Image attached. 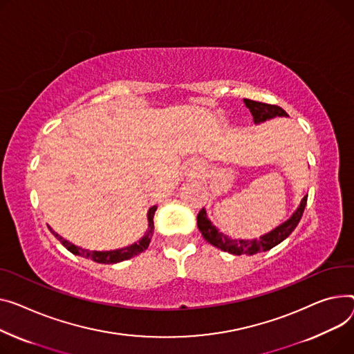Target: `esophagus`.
I'll use <instances>...</instances> for the list:
<instances>
[{
	"mask_svg": "<svg viewBox=\"0 0 354 354\" xmlns=\"http://www.w3.org/2000/svg\"><path fill=\"white\" fill-rule=\"evenodd\" d=\"M202 174V165L199 160H191L186 168L187 178H198Z\"/></svg>",
	"mask_w": 354,
	"mask_h": 354,
	"instance_id": "34e87169",
	"label": "esophagus"
}]
</instances>
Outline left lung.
Wrapping results in <instances>:
<instances>
[{
    "instance_id": "left-lung-1",
    "label": "left lung",
    "mask_w": 354,
    "mask_h": 354,
    "mask_svg": "<svg viewBox=\"0 0 354 354\" xmlns=\"http://www.w3.org/2000/svg\"><path fill=\"white\" fill-rule=\"evenodd\" d=\"M245 105L249 108L254 124H261L268 120H272V118L276 116H289L286 111L281 109L277 105H270V104H263V102H257L252 100H243ZM306 203H308V195H306L299 207L295 210V214L286 221L281 223L280 226L274 227L269 233L263 234L259 239H232L226 236L225 233H222L215 225H212V222L207 219L206 210L205 207L201 209L198 214V227L202 233V236L205 238L206 242H209L212 246H215L223 252L232 253V254H254L257 252H266L280 242H283L289 234L296 229L297 223L301 219V215L304 212Z\"/></svg>"
}]
</instances>
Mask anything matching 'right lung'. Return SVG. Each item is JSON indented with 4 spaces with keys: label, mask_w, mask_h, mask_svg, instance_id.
Instances as JSON below:
<instances>
[{
    "label": "right lung",
    "mask_w": 354,
    "mask_h": 354,
    "mask_svg": "<svg viewBox=\"0 0 354 354\" xmlns=\"http://www.w3.org/2000/svg\"><path fill=\"white\" fill-rule=\"evenodd\" d=\"M156 205H153L152 207H149L148 210V230L145 233V236L142 239H139L138 242H135L133 245L131 246H127V248H122V249H116V250H106V252H98V250H88V249H82L74 243L68 242L66 239H64L62 236H59V234L57 232H54L51 227L50 230L53 232L54 236L71 252L74 254H78V256H82V257H86V259H91V261L97 262V263H118V262H122V261H128V259L142 253L144 250H147V248L149 246V242H151V238L153 234V215H155V210H156Z\"/></svg>",
    "instance_id": "1"
}]
</instances>
